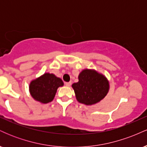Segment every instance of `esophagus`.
I'll return each mask as SVG.
<instances>
[{
  "instance_id": "1",
  "label": "esophagus",
  "mask_w": 147,
  "mask_h": 147,
  "mask_svg": "<svg viewBox=\"0 0 147 147\" xmlns=\"http://www.w3.org/2000/svg\"><path fill=\"white\" fill-rule=\"evenodd\" d=\"M65 86H70V85H71V84H72V82H65Z\"/></svg>"
}]
</instances>
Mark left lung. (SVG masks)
<instances>
[{
    "label": "left lung",
    "mask_w": 147,
    "mask_h": 147,
    "mask_svg": "<svg viewBox=\"0 0 147 147\" xmlns=\"http://www.w3.org/2000/svg\"><path fill=\"white\" fill-rule=\"evenodd\" d=\"M79 82L72 85L79 103L92 105L105 97L109 90V83L105 76L95 70L85 69L79 75Z\"/></svg>",
    "instance_id": "8db88e82"
}]
</instances>
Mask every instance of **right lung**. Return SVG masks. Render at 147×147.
<instances>
[{
	"label": "right lung",
	"mask_w": 147,
	"mask_h": 147,
	"mask_svg": "<svg viewBox=\"0 0 147 147\" xmlns=\"http://www.w3.org/2000/svg\"><path fill=\"white\" fill-rule=\"evenodd\" d=\"M63 82L54 74L45 73L41 77L32 80L30 84V92L36 101L47 104L52 102L57 88L63 86Z\"/></svg>",
	"instance_id": "1"
}]
</instances>
